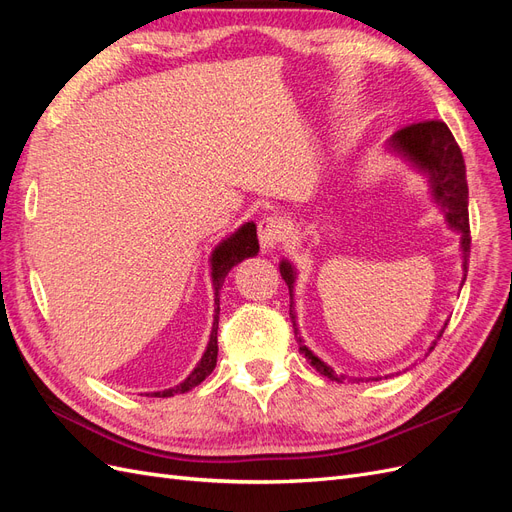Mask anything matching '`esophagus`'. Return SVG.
Masks as SVG:
<instances>
[{
    "mask_svg": "<svg viewBox=\"0 0 512 512\" xmlns=\"http://www.w3.org/2000/svg\"><path fill=\"white\" fill-rule=\"evenodd\" d=\"M284 232H286L284 224L277 215H265V218L258 222V241L262 250L265 252L275 250V247L284 241L286 237Z\"/></svg>",
    "mask_w": 512,
    "mask_h": 512,
    "instance_id": "34e87169",
    "label": "esophagus"
}]
</instances>
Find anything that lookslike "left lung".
Masks as SVG:
<instances>
[{"label":"left lung","instance_id":"8db88e82","mask_svg":"<svg viewBox=\"0 0 512 512\" xmlns=\"http://www.w3.org/2000/svg\"><path fill=\"white\" fill-rule=\"evenodd\" d=\"M391 147L399 153H404L410 162H414L423 170V173L429 175L433 196H436V200L442 205L448 226L461 232L463 271L468 273V252H470L472 237H470V215H468L466 162H463L461 149L455 141L453 132L448 130L446 123L440 119L418 121L397 130L391 138ZM280 273L284 277V282L288 284L290 299H292L294 269L290 267V262L286 260L282 262ZM290 318L294 327V337H297V344H299V352L309 361V365L316 367V371H320V374L327 376L329 380L342 382V378H339L327 363H322L318 356L303 344V339L299 337L297 320H294L292 303H290ZM444 329L440 331L438 337H442ZM433 346H436V342H433ZM433 346L429 348V352L433 350Z\"/></svg>","mask_w":512,"mask_h":512}]
</instances>
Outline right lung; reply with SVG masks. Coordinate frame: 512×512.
Masks as SVG:
<instances>
[{"instance_id": "obj_1", "label": "right lung", "mask_w": 512, "mask_h": 512, "mask_svg": "<svg viewBox=\"0 0 512 512\" xmlns=\"http://www.w3.org/2000/svg\"><path fill=\"white\" fill-rule=\"evenodd\" d=\"M258 254V237H256V224L254 222H247L243 224L235 235L230 239H226L224 243H220L215 247L213 254H211V277H213V288H215V322H213V329H211V339H209V346L203 354V359L196 365V369L192 374L185 378L179 386L175 389H166L160 393H153L156 397H173L175 393H185L194 389L200 382H203L211 371L215 369V363H218V318H220V288L226 280L228 271L237 265V262L256 256Z\"/></svg>"}]
</instances>
